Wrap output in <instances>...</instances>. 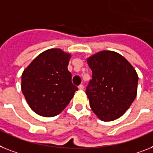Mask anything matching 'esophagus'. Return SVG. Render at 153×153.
Here are the masks:
<instances>
[{"mask_svg": "<svg viewBox=\"0 0 153 153\" xmlns=\"http://www.w3.org/2000/svg\"><path fill=\"white\" fill-rule=\"evenodd\" d=\"M84 85H83V84H80V85H79V87H78V89H79V90H80V91L84 90Z\"/></svg>", "mask_w": 153, "mask_h": 153, "instance_id": "obj_1", "label": "esophagus"}]
</instances>
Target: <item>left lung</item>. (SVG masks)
Masks as SVG:
<instances>
[{"instance_id": "1", "label": "left lung", "mask_w": 153, "mask_h": 153, "mask_svg": "<svg viewBox=\"0 0 153 153\" xmlns=\"http://www.w3.org/2000/svg\"><path fill=\"white\" fill-rule=\"evenodd\" d=\"M92 79L86 94L98 119L113 121L122 117L135 99L138 76L123 55L101 51L87 59Z\"/></svg>"}]
</instances>
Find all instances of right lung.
Listing matches in <instances>:
<instances>
[{
    "instance_id": "1",
    "label": "right lung",
    "mask_w": 153,
    "mask_h": 153,
    "mask_svg": "<svg viewBox=\"0 0 153 153\" xmlns=\"http://www.w3.org/2000/svg\"><path fill=\"white\" fill-rule=\"evenodd\" d=\"M71 55L61 48L48 49L37 55L22 72V94L30 108L39 116L59 115L78 90L72 84L68 70Z\"/></svg>"
}]
</instances>
